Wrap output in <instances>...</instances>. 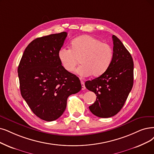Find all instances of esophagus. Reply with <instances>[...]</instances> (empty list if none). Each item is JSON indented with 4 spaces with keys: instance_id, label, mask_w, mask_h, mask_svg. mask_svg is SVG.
<instances>
[{
    "instance_id": "esophagus-1",
    "label": "esophagus",
    "mask_w": 154,
    "mask_h": 154,
    "mask_svg": "<svg viewBox=\"0 0 154 154\" xmlns=\"http://www.w3.org/2000/svg\"><path fill=\"white\" fill-rule=\"evenodd\" d=\"M81 84H82V90H85V83L83 81H81Z\"/></svg>"
}]
</instances>
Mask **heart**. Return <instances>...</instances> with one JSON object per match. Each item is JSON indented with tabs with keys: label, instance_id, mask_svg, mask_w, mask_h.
Returning a JSON list of instances; mask_svg holds the SVG:
<instances>
[{
	"label": "heart",
	"instance_id": "b5f03b06",
	"mask_svg": "<svg viewBox=\"0 0 154 154\" xmlns=\"http://www.w3.org/2000/svg\"><path fill=\"white\" fill-rule=\"evenodd\" d=\"M57 55L61 65L68 72H75L80 59L82 66L77 70L79 75L98 77L109 68L113 51L107 44L94 36L84 35L72 40L71 49L60 48Z\"/></svg>",
	"mask_w": 154,
	"mask_h": 154
}]
</instances>
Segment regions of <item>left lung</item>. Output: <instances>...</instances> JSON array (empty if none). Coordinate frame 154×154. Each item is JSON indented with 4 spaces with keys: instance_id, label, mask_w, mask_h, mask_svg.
<instances>
[{
    "instance_id": "1",
    "label": "left lung",
    "mask_w": 154,
    "mask_h": 154,
    "mask_svg": "<svg viewBox=\"0 0 154 154\" xmlns=\"http://www.w3.org/2000/svg\"><path fill=\"white\" fill-rule=\"evenodd\" d=\"M113 57L103 75L85 82V87L94 92L96 101L89 107L97 117L110 118L123 107L133 85L134 64L130 53L121 41L112 35Z\"/></svg>"
}]
</instances>
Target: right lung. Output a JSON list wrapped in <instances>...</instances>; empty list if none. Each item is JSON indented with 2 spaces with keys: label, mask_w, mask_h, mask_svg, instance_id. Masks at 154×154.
<instances>
[{
  "label": "right lung",
  "mask_w": 154,
  "mask_h": 154,
  "mask_svg": "<svg viewBox=\"0 0 154 154\" xmlns=\"http://www.w3.org/2000/svg\"><path fill=\"white\" fill-rule=\"evenodd\" d=\"M66 32L33 40L24 51L18 66L21 94L32 112L46 121L63 114L67 99L82 89L79 78L66 71L58 58Z\"/></svg>",
  "instance_id": "add662e5"
}]
</instances>
